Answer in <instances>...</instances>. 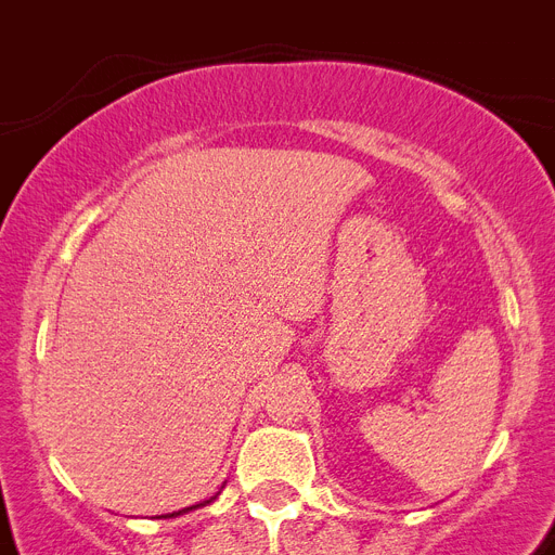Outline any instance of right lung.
<instances>
[{
	"label": "right lung",
	"instance_id": "1",
	"mask_svg": "<svg viewBox=\"0 0 555 555\" xmlns=\"http://www.w3.org/2000/svg\"><path fill=\"white\" fill-rule=\"evenodd\" d=\"M209 501H216V495H212V499ZM209 501H201V504H192V507H186V509H178V513H169V516H160V518H176V516H184V513H190V509H198V507H207Z\"/></svg>",
	"mask_w": 555,
	"mask_h": 555
}]
</instances>
